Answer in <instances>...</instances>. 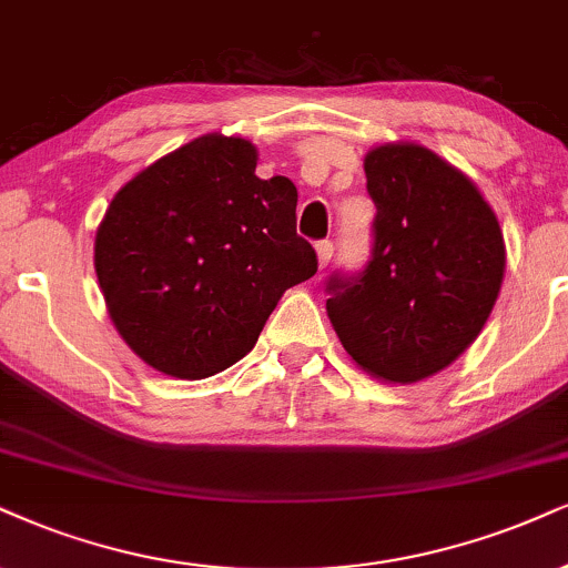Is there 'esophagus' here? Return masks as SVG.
<instances>
[{"label":"esophagus","instance_id":"obj_1","mask_svg":"<svg viewBox=\"0 0 568 568\" xmlns=\"http://www.w3.org/2000/svg\"><path fill=\"white\" fill-rule=\"evenodd\" d=\"M316 255H318L321 268H326L328 261H332V255H334V244L332 242H318L316 244Z\"/></svg>","mask_w":568,"mask_h":568}]
</instances>
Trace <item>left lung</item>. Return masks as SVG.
Returning <instances> with one entry per match:
<instances>
[{
	"instance_id": "obj_1",
	"label": "left lung",
	"mask_w": 568,
	"mask_h": 568,
	"mask_svg": "<svg viewBox=\"0 0 568 568\" xmlns=\"http://www.w3.org/2000/svg\"><path fill=\"white\" fill-rule=\"evenodd\" d=\"M363 168L374 255L361 276L328 278L326 313L355 366L416 384L479 337L500 295L506 242L477 184L424 144H379Z\"/></svg>"
}]
</instances>
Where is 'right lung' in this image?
<instances>
[{
    "label": "right lung",
    "mask_w": 568,
    "mask_h": 568,
    "mask_svg": "<svg viewBox=\"0 0 568 568\" xmlns=\"http://www.w3.org/2000/svg\"><path fill=\"white\" fill-rule=\"evenodd\" d=\"M255 165L247 139L197 136L121 186L97 226L110 318L160 374L194 382L234 366L318 268L297 236V186Z\"/></svg>",
    "instance_id": "1"
}]
</instances>
